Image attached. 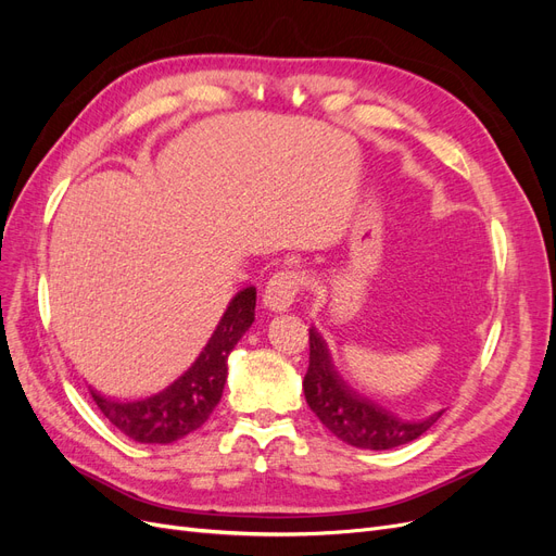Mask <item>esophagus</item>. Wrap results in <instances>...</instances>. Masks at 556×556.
<instances>
[{"label":"esophagus","mask_w":556,"mask_h":556,"mask_svg":"<svg viewBox=\"0 0 556 556\" xmlns=\"http://www.w3.org/2000/svg\"><path fill=\"white\" fill-rule=\"evenodd\" d=\"M301 282H304V276H301L299 271H278V274H274L266 282L264 306L276 311V313L288 311L294 304Z\"/></svg>","instance_id":"34e87169"}]
</instances>
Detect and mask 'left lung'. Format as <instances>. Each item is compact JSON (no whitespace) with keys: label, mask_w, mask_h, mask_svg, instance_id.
<instances>
[{"label":"left lung","mask_w":556,"mask_h":556,"mask_svg":"<svg viewBox=\"0 0 556 556\" xmlns=\"http://www.w3.org/2000/svg\"><path fill=\"white\" fill-rule=\"evenodd\" d=\"M311 362L304 394L311 410L336 439L362 450H392L419 439L433 427L443 410L425 419H401L378 403L364 399L333 368L329 348L311 327Z\"/></svg>","instance_id":"1"}]
</instances>
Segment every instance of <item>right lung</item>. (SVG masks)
Returning a JSON list of instances; mask_svg holds the SVG:
<instances>
[{"label": "right lung", "mask_w": 556, "mask_h": 556, "mask_svg": "<svg viewBox=\"0 0 556 556\" xmlns=\"http://www.w3.org/2000/svg\"><path fill=\"white\" fill-rule=\"evenodd\" d=\"M255 288H245L233 296L194 364L164 390L137 401L106 399L90 390L97 408L115 429L137 443L166 445L199 429L220 403L227 380V357L255 323Z\"/></svg>", "instance_id": "add662e5"}]
</instances>
